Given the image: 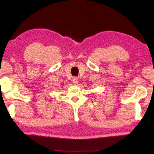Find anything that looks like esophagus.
<instances>
[{
  "mask_svg": "<svg viewBox=\"0 0 154 154\" xmlns=\"http://www.w3.org/2000/svg\"><path fill=\"white\" fill-rule=\"evenodd\" d=\"M73 81V83L74 84V85H77L78 83H79V79H78L76 77H74L73 79V81Z\"/></svg>",
  "mask_w": 154,
  "mask_h": 154,
  "instance_id": "esophagus-1",
  "label": "esophagus"
}]
</instances>
